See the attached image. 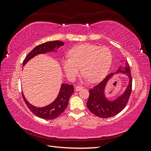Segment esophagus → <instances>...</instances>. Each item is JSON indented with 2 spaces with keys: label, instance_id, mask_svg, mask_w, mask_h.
Masks as SVG:
<instances>
[{
  "label": "esophagus",
  "instance_id": "obj_1",
  "mask_svg": "<svg viewBox=\"0 0 151 151\" xmlns=\"http://www.w3.org/2000/svg\"><path fill=\"white\" fill-rule=\"evenodd\" d=\"M83 86H77L76 88V91H78L81 90V89H83Z\"/></svg>",
  "mask_w": 151,
  "mask_h": 151
}]
</instances>
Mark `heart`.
<instances>
[{
	"mask_svg": "<svg viewBox=\"0 0 151 151\" xmlns=\"http://www.w3.org/2000/svg\"><path fill=\"white\" fill-rule=\"evenodd\" d=\"M63 59L62 65L68 78L74 80L79 75L80 68L85 78L91 83L101 80L108 72L112 60V54L106 47L83 44L73 48Z\"/></svg>",
	"mask_w": 151,
	"mask_h": 151,
	"instance_id": "obj_1",
	"label": "heart"
}]
</instances>
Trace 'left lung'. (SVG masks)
<instances>
[{
    "mask_svg": "<svg viewBox=\"0 0 151 151\" xmlns=\"http://www.w3.org/2000/svg\"><path fill=\"white\" fill-rule=\"evenodd\" d=\"M126 65L124 70H122L120 67L116 72H122L129 77V83L127 88L122 96L114 101H108L104 96V88L108 81L112 78L114 75L111 73L108 75L99 84L96 85L93 88L89 89V96L87 106L91 113L98 117L107 118L116 115L126 106L132 93V78L129 65Z\"/></svg>",
    "mask_w": 151,
    "mask_h": 151,
    "instance_id": "left-lung-1",
    "label": "left lung"
}]
</instances>
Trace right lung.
I'll return each instance as SVG.
<instances>
[{
    "label": "right lung",
    "mask_w": 151,
    "mask_h": 151,
    "mask_svg": "<svg viewBox=\"0 0 151 151\" xmlns=\"http://www.w3.org/2000/svg\"><path fill=\"white\" fill-rule=\"evenodd\" d=\"M63 44L64 43L63 42L57 40L47 42L38 45L32 50L26 57L23 62V65H24L31 58L37 55L54 51L55 48H58L60 46H63ZM73 92H74V86L72 85L62 84L60 92L55 100L48 106L42 108H36L31 105L26 99L23 94H22V95L27 106L36 116L45 120H52L58 117L65 111Z\"/></svg>",
    "instance_id": "1"
}]
</instances>
